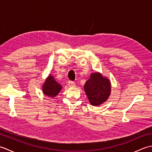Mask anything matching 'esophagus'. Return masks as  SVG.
Segmentation results:
<instances>
[{"instance_id":"esophagus-1","label":"esophagus","mask_w":152,"mask_h":152,"mask_svg":"<svg viewBox=\"0 0 152 152\" xmlns=\"http://www.w3.org/2000/svg\"><path fill=\"white\" fill-rule=\"evenodd\" d=\"M68 85H69V87H75L76 86L75 83L72 81H70V80H69V81L68 82Z\"/></svg>"}]
</instances>
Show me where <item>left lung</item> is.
Listing matches in <instances>:
<instances>
[{"mask_svg": "<svg viewBox=\"0 0 152 152\" xmlns=\"http://www.w3.org/2000/svg\"><path fill=\"white\" fill-rule=\"evenodd\" d=\"M110 82L101 74L93 73L84 85V90L90 103L98 106L105 102L110 94Z\"/></svg>", "mask_w": 152, "mask_h": 152, "instance_id": "8db88e82", "label": "left lung"}]
</instances>
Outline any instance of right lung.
Returning a JSON list of instances; mask_svg holds the SVG:
<instances>
[{
  "label": "right lung",
  "instance_id": "add662e5",
  "mask_svg": "<svg viewBox=\"0 0 152 152\" xmlns=\"http://www.w3.org/2000/svg\"><path fill=\"white\" fill-rule=\"evenodd\" d=\"M61 88L62 87L59 83H58L52 76H49L42 87V90L45 95L53 97L59 93Z\"/></svg>",
  "mask_w": 152,
  "mask_h": 152
}]
</instances>
